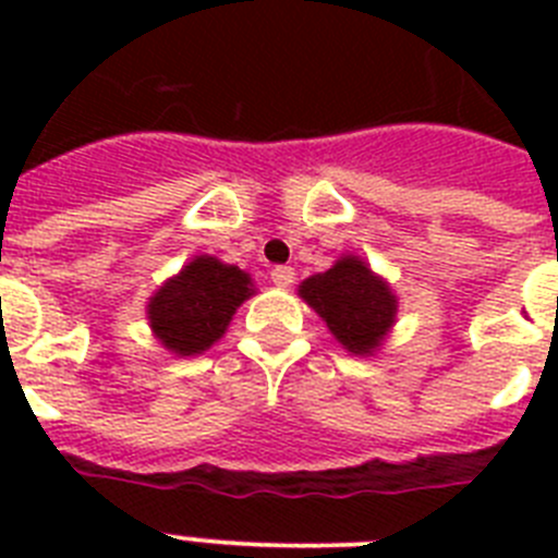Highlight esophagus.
Wrapping results in <instances>:
<instances>
[{
  "label": "esophagus",
  "mask_w": 558,
  "mask_h": 558,
  "mask_svg": "<svg viewBox=\"0 0 558 558\" xmlns=\"http://www.w3.org/2000/svg\"><path fill=\"white\" fill-rule=\"evenodd\" d=\"M270 279H274V284H279V288H290L295 279V274L290 265H276V268L270 270Z\"/></svg>",
  "instance_id": "obj_1"
}]
</instances>
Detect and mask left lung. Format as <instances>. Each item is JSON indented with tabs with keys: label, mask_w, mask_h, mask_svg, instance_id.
Here are the masks:
<instances>
[{
	"label": "left lung",
	"mask_w": 558,
	"mask_h": 558,
	"mask_svg": "<svg viewBox=\"0 0 558 558\" xmlns=\"http://www.w3.org/2000/svg\"><path fill=\"white\" fill-rule=\"evenodd\" d=\"M299 293L354 354H372L391 329L397 313V299L388 284L357 256H343L327 274L310 276Z\"/></svg>",
	"instance_id": "1"
}]
</instances>
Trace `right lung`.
<instances>
[{"mask_svg":"<svg viewBox=\"0 0 558 558\" xmlns=\"http://www.w3.org/2000/svg\"><path fill=\"white\" fill-rule=\"evenodd\" d=\"M251 295V279L215 256L192 259L147 304L156 338L175 354H201L226 332L231 315Z\"/></svg>","mask_w":558,"mask_h":558,"instance_id":"obj_1","label":"right lung"}]
</instances>
